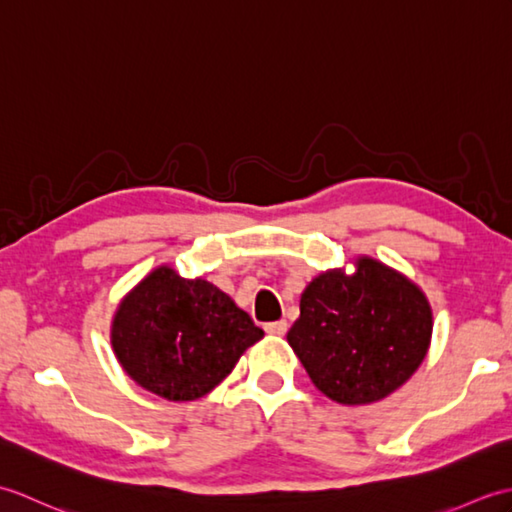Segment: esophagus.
I'll return each mask as SVG.
<instances>
[{
  "label": "esophagus",
  "mask_w": 512,
  "mask_h": 512,
  "mask_svg": "<svg viewBox=\"0 0 512 512\" xmlns=\"http://www.w3.org/2000/svg\"><path fill=\"white\" fill-rule=\"evenodd\" d=\"M266 332L268 334H275V336H284L288 332V323L281 319V321H275V323H268L266 325Z\"/></svg>",
  "instance_id": "34e87169"
}]
</instances>
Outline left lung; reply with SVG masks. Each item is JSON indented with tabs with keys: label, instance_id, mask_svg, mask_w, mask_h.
<instances>
[{
	"label": "left lung",
	"instance_id": "left-lung-1",
	"mask_svg": "<svg viewBox=\"0 0 512 512\" xmlns=\"http://www.w3.org/2000/svg\"><path fill=\"white\" fill-rule=\"evenodd\" d=\"M288 332L321 394L339 405H369L394 394L429 352L433 312L420 286L374 257L354 273L332 268L301 292Z\"/></svg>",
	"mask_w": 512,
	"mask_h": 512
}]
</instances>
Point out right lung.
Returning <instances> with one entry per match:
<instances>
[{"mask_svg":"<svg viewBox=\"0 0 512 512\" xmlns=\"http://www.w3.org/2000/svg\"><path fill=\"white\" fill-rule=\"evenodd\" d=\"M262 336L226 292L202 277L184 279L171 266L154 268L127 292L110 328L123 372L173 402L209 394Z\"/></svg>","mask_w":512,"mask_h":512,"instance_id":"add662e5","label":"right lung"}]
</instances>
